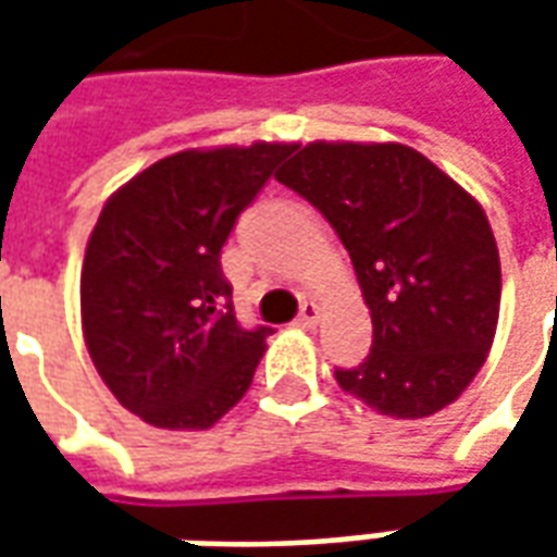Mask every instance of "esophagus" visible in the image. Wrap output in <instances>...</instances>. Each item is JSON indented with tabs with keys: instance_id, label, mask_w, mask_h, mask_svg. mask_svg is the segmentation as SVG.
Masks as SVG:
<instances>
[{
	"instance_id": "1",
	"label": "esophagus",
	"mask_w": 557,
	"mask_h": 557,
	"mask_svg": "<svg viewBox=\"0 0 557 557\" xmlns=\"http://www.w3.org/2000/svg\"><path fill=\"white\" fill-rule=\"evenodd\" d=\"M319 319H322V310H319L313 301H307V304H301V313H298V319H295V325L315 327L319 325Z\"/></svg>"
}]
</instances>
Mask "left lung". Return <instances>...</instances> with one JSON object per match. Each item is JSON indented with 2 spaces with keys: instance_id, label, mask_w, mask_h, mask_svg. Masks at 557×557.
<instances>
[{
  "instance_id": "8db88e82",
  "label": "left lung",
  "mask_w": 557,
  "mask_h": 557,
  "mask_svg": "<svg viewBox=\"0 0 557 557\" xmlns=\"http://www.w3.org/2000/svg\"><path fill=\"white\" fill-rule=\"evenodd\" d=\"M277 182L334 226L370 307V355L334 373L339 387L391 418L450 406L486 361L502 307L478 199L399 143H310Z\"/></svg>"
}]
</instances>
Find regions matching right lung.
I'll return each mask as SVG.
<instances>
[{"instance_id": "obj_1", "label": "right lung", "mask_w": 557, "mask_h": 557, "mask_svg": "<svg viewBox=\"0 0 557 557\" xmlns=\"http://www.w3.org/2000/svg\"><path fill=\"white\" fill-rule=\"evenodd\" d=\"M292 148L178 151L119 187L91 230L86 346L115 399L158 430H208L253 382L271 327L238 325L220 250Z\"/></svg>"}]
</instances>
